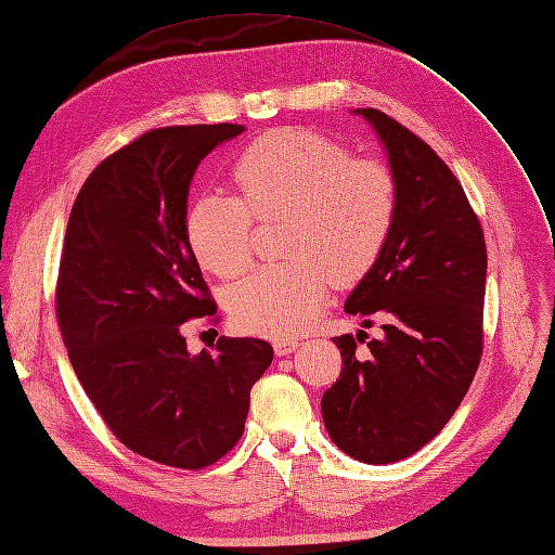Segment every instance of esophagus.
<instances>
[{
  "label": "esophagus",
  "instance_id": "34e87169",
  "mask_svg": "<svg viewBox=\"0 0 555 555\" xmlns=\"http://www.w3.org/2000/svg\"><path fill=\"white\" fill-rule=\"evenodd\" d=\"M296 348H299V341H294V339H275L273 341L275 356H289Z\"/></svg>",
  "mask_w": 555,
  "mask_h": 555
}]
</instances>
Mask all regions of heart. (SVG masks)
I'll use <instances>...</instances> for the list:
<instances>
[{"instance_id": "obj_1", "label": "heart", "mask_w": 555, "mask_h": 555, "mask_svg": "<svg viewBox=\"0 0 555 555\" xmlns=\"http://www.w3.org/2000/svg\"><path fill=\"white\" fill-rule=\"evenodd\" d=\"M240 196L207 193L188 211L195 259L209 273L235 278L251 261V216L282 219L285 263L254 270L225 292L242 332L287 339L306 332L330 299L332 282L353 285L370 273L398 214L396 179L374 159L308 129H275L237 157Z\"/></svg>"}]
</instances>
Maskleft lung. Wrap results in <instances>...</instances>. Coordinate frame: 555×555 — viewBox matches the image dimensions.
Returning a JSON list of instances; mask_svg holds the SVG:
<instances>
[{"label":"left lung","instance_id":"left-lung-1","mask_svg":"<svg viewBox=\"0 0 555 555\" xmlns=\"http://www.w3.org/2000/svg\"><path fill=\"white\" fill-rule=\"evenodd\" d=\"M388 155L398 188L393 231L379 261L350 292L346 313L384 336L356 353L336 336L341 376L322 418L336 448L362 464H393L434 440L464 400L482 356L488 249L478 216L450 167L393 117L358 107Z\"/></svg>","mask_w":555,"mask_h":555}]
</instances>
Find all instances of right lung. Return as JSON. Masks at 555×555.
Masks as SVG:
<instances>
[{
    "mask_svg": "<svg viewBox=\"0 0 555 555\" xmlns=\"http://www.w3.org/2000/svg\"><path fill=\"white\" fill-rule=\"evenodd\" d=\"M242 125L165 127L105 157L79 191L56 285L67 358L121 444L205 468L235 448L251 386L273 362L261 339L188 353L181 324L216 304L185 231L195 169Z\"/></svg>",
    "mask_w": 555,
    "mask_h": 555,
    "instance_id": "1",
    "label": "right lung"
}]
</instances>
